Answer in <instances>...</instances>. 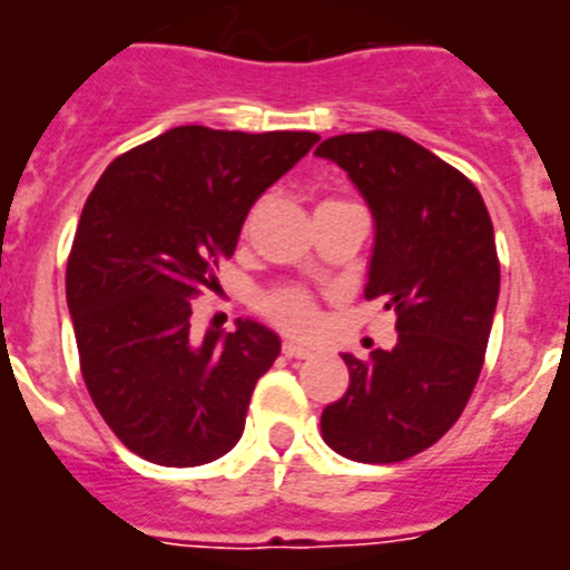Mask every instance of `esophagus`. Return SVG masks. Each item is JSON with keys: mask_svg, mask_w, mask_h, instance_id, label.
Wrapping results in <instances>:
<instances>
[{"mask_svg": "<svg viewBox=\"0 0 570 570\" xmlns=\"http://www.w3.org/2000/svg\"><path fill=\"white\" fill-rule=\"evenodd\" d=\"M282 354L291 356V360H308V356H315V351L306 345H297V342H285V345H282Z\"/></svg>", "mask_w": 570, "mask_h": 570, "instance_id": "esophagus-1", "label": "esophagus"}]
</instances>
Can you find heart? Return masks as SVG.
<instances>
[{
    "instance_id": "obj_1",
    "label": "heart",
    "mask_w": 570,
    "mask_h": 570,
    "mask_svg": "<svg viewBox=\"0 0 570 570\" xmlns=\"http://www.w3.org/2000/svg\"><path fill=\"white\" fill-rule=\"evenodd\" d=\"M258 308L262 315H267L273 324L285 330V333L306 335L315 330L317 324V306L312 294L297 285H282V288L267 291L262 299H258Z\"/></svg>"
}]
</instances>
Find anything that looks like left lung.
Wrapping results in <instances>:
<instances>
[{
    "instance_id": "8db88e82",
    "label": "left lung",
    "mask_w": 570,
    "mask_h": 570,
    "mask_svg": "<svg viewBox=\"0 0 570 570\" xmlns=\"http://www.w3.org/2000/svg\"><path fill=\"white\" fill-rule=\"evenodd\" d=\"M317 157L347 171L374 216L365 299L395 312L399 342L345 354L351 386L321 413L324 443L360 464H399L464 413L500 297V258L482 193L392 130L342 134Z\"/></svg>"
}]
</instances>
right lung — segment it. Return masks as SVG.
<instances>
[{
  "label": "right lung",
  "instance_id": "right-lung-1",
  "mask_svg": "<svg viewBox=\"0 0 570 570\" xmlns=\"http://www.w3.org/2000/svg\"><path fill=\"white\" fill-rule=\"evenodd\" d=\"M317 134L187 125L109 163L68 255L70 321L88 395L121 443L160 466H202L244 434L279 335L255 321L189 333L193 297L235 255L255 198Z\"/></svg>",
  "mask_w": 570,
  "mask_h": 570
}]
</instances>
